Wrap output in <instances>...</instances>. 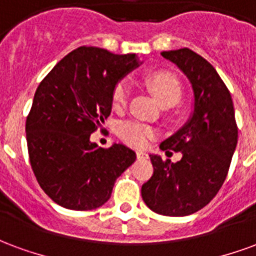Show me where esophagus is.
<instances>
[{
  "label": "esophagus",
  "mask_w": 256,
  "mask_h": 256,
  "mask_svg": "<svg viewBox=\"0 0 256 256\" xmlns=\"http://www.w3.org/2000/svg\"><path fill=\"white\" fill-rule=\"evenodd\" d=\"M137 158L138 159H148V154H145L144 150H137Z\"/></svg>",
  "instance_id": "34e87169"
}]
</instances>
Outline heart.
I'll return each mask as SVG.
<instances>
[{
	"mask_svg": "<svg viewBox=\"0 0 256 256\" xmlns=\"http://www.w3.org/2000/svg\"><path fill=\"white\" fill-rule=\"evenodd\" d=\"M146 84L152 90V93L156 97V100L159 101V104H176L181 98V86L177 78L172 74L159 71V72L150 74L146 78ZM130 93V86L128 82H120L116 84V88L114 90V106L116 108H122L126 106ZM118 134L119 137L128 142V145L133 146H144L148 140L154 136V128L146 126L144 123L140 122H123L118 128Z\"/></svg>",
	"mask_w": 256,
	"mask_h": 256,
	"instance_id": "heart-1",
	"label": "heart"
}]
</instances>
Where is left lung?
I'll list each match as a JSON object with an SVG mask.
<instances>
[{
    "mask_svg": "<svg viewBox=\"0 0 256 256\" xmlns=\"http://www.w3.org/2000/svg\"><path fill=\"white\" fill-rule=\"evenodd\" d=\"M188 78L193 110L182 128L160 144V150L181 152L177 163L152 154L154 176L141 196L154 212L185 216L206 207L222 186L237 145L234 108L229 90L211 64L184 48L162 52Z\"/></svg>",
    "mask_w": 256,
    "mask_h": 256,
    "instance_id": "8db88e82",
    "label": "left lung"
}]
</instances>
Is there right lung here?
<instances>
[{
  "mask_svg": "<svg viewBox=\"0 0 256 256\" xmlns=\"http://www.w3.org/2000/svg\"><path fill=\"white\" fill-rule=\"evenodd\" d=\"M141 64L136 53L80 46L38 86L26 122L27 148L40 186L58 206L75 211L100 207L136 160L126 145L114 142L104 150L90 134L110 116L120 79Z\"/></svg>",
  "mask_w": 256,
  "mask_h": 256,
  "instance_id": "add662e5",
  "label": "right lung"
}]
</instances>
